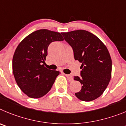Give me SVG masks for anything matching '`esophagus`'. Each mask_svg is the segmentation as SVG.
Returning a JSON list of instances; mask_svg holds the SVG:
<instances>
[{
    "mask_svg": "<svg viewBox=\"0 0 126 126\" xmlns=\"http://www.w3.org/2000/svg\"><path fill=\"white\" fill-rule=\"evenodd\" d=\"M65 76L67 77L68 80L69 81H72V80H73V78H72L71 75H65Z\"/></svg>",
    "mask_w": 126,
    "mask_h": 126,
    "instance_id": "esophagus-1",
    "label": "esophagus"
}]
</instances>
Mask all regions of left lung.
Wrapping results in <instances>:
<instances>
[{
  "mask_svg": "<svg viewBox=\"0 0 126 126\" xmlns=\"http://www.w3.org/2000/svg\"><path fill=\"white\" fill-rule=\"evenodd\" d=\"M71 46L75 60L81 63L80 81L81 88L75 93L81 100L89 102L101 95L109 85L112 73V60L107 47L97 36L85 30L62 32Z\"/></svg>",
  "mask_w": 126,
  "mask_h": 126,
  "instance_id": "8db88e82",
  "label": "left lung"
}]
</instances>
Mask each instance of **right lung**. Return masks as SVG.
Listing matches in <instances>:
<instances>
[{"label":"right lung","instance_id":"right-lung-1","mask_svg":"<svg viewBox=\"0 0 126 126\" xmlns=\"http://www.w3.org/2000/svg\"><path fill=\"white\" fill-rule=\"evenodd\" d=\"M61 33L47 29L32 32L19 43L12 59V71L17 84L31 98L43 97L51 90L60 71L44 66L47 47L63 41Z\"/></svg>","mask_w":126,"mask_h":126}]
</instances>
